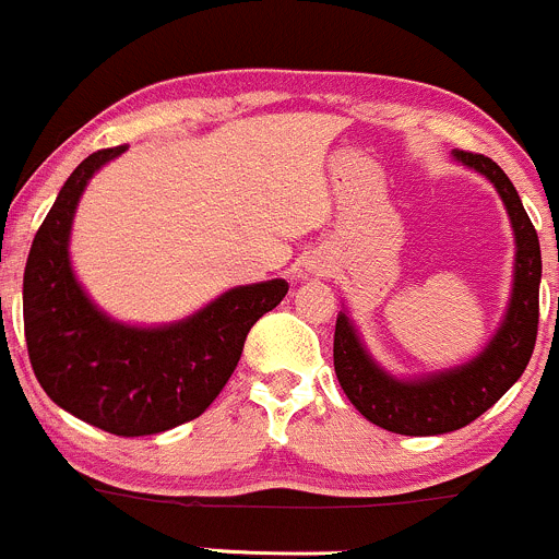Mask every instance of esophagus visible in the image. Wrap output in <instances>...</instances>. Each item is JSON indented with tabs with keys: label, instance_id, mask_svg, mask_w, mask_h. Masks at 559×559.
I'll use <instances>...</instances> for the list:
<instances>
[{
	"label": "esophagus",
	"instance_id": "obj_1",
	"mask_svg": "<svg viewBox=\"0 0 559 559\" xmlns=\"http://www.w3.org/2000/svg\"><path fill=\"white\" fill-rule=\"evenodd\" d=\"M329 269H331L329 258H323V255H312L307 263H304V272H307L309 277H325V274H329Z\"/></svg>",
	"mask_w": 559,
	"mask_h": 559
}]
</instances>
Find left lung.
Instances as JSON below:
<instances>
[{
  "label": "left lung",
  "mask_w": 559,
  "mask_h": 559,
  "mask_svg": "<svg viewBox=\"0 0 559 559\" xmlns=\"http://www.w3.org/2000/svg\"><path fill=\"white\" fill-rule=\"evenodd\" d=\"M454 163L495 187L513 228L511 296L491 340L460 367L400 378L367 350L347 309L336 314L334 329V369L347 400L367 421L413 438L454 432L489 411L522 378L538 334L540 245L522 198L500 165L484 154L454 152Z\"/></svg>",
  "instance_id": "8db88e82"
}]
</instances>
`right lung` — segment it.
Masks as SVG:
<instances>
[{"instance_id":"right-lung-1","label":"right lung","mask_w":559,"mask_h":559,"mask_svg":"<svg viewBox=\"0 0 559 559\" xmlns=\"http://www.w3.org/2000/svg\"><path fill=\"white\" fill-rule=\"evenodd\" d=\"M127 146L94 152L43 219L24 272V331L43 391L103 432L143 438L201 416L239 364L258 318L285 298V280L239 285L174 323L110 318L70 261L75 209L92 176Z\"/></svg>"}]
</instances>
